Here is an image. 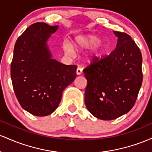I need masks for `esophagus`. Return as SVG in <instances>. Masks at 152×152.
I'll list each match as a JSON object with an SVG mask.
<instances>
[{
	"label": "esophagus",
	"mask_w": 152,
	"mask_h": 152,
	"mask_svg": "<svg viewBox=\"0 0 152 152\" xmlns=\"http://www.w3.org/2000/svg\"><path fill=\"white\" fill-rule=\"evenodd\" d=\"M76 73H77V75H81L82 73H83V69H82V68H80V67H77V68Z\"/></svg>",
	"instance_id": "obj_1"
}]
</instances>
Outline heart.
I'll list each match as a JSON object with an SVG mask.
<instances>
[{
  "mask_svg": "<svg viewBox=\"0 0 152 152\" xmlns=\"http://www.w3.org/2000/svg\"><path fill=\"white\" fill-rule=\"evenodd\" d=\"M73 47L77 51L90 49L85 54V58L90 62L101 60L107 52L106 45L100 42V37L93 34L78 36L75 39L73 46L68 42L63 44V49L68 54H72L74 52Z\"/></svg>",
  "mask_w": 152,
  "mask_h": 152,
  "instance_id": "obj_1",
  "label": "heart"
}]
</instances>
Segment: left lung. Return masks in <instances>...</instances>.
Masks as SVG:
<instances>
[{"instance_id":"8db88e82","label":"left lung","mask_w":152,"mask_h":152,"mask_svg":"<svg viewBox=\"0 0 152 152\" xmlns=\"http://www.w3.org/2000/svg\"><path fill=\"white\" fill-rule=\"evenodd\" d=\"M113 33L116 48L83 70L88 80L85 103L97 118L110 121L127 113L135 104L143 75L140 49L127 34Z\"/></svg>"}]
</instances>
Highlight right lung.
<instances>
[{"label": "right lung", "instance_id": "add662e5", "mask_svg": "<svg viewBox=\"0 0 152 152\" xmlns=\"http://www.w3.org/2000/svg\"><path fill=\"white\" fill-rule=\"evenodd\" d=\"M58 28L37 22L15 44L11 65L13 90L22 108L37 116L53 113L63 90L76 77V66L58 62L49 50L48 40Z\"/></svg>", "mask_w": 152, "mask_h": 152}]
</instances>
